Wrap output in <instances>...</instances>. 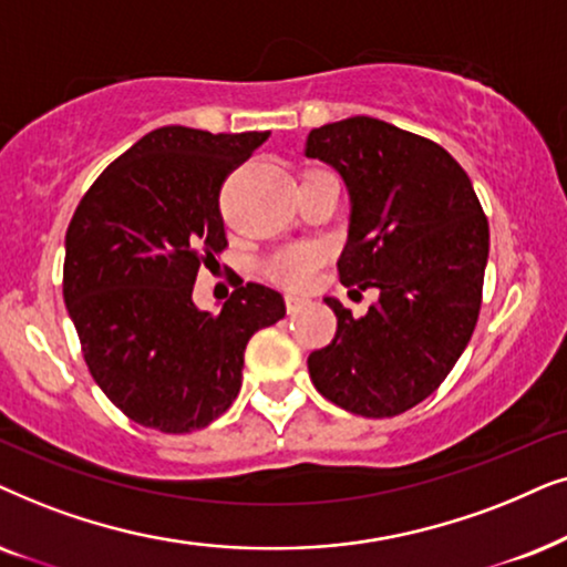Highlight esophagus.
<instances>
[{
  "label": "esophagus",
  "mask_w": 567,
  "mask_h": 567,
  "mask_svg": "<svg viewBox=\"0 0 567 567\" xmlns=\"http://www.w3.org/2000/svg\"><path fill=\"white\" fill-rule=\"evenodd\" d=\"M306 303H308V296H298V292H288V296H285V306H288V313H298Z\"/></svg>",
  "instance_id": "34e87169"
}]
</instances>
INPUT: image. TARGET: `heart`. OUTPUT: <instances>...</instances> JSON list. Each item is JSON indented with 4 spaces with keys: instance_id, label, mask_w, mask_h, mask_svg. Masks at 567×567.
<instances>
[{
    "instance_id": "heart-1",
    "label": "heart",
    "mask_w": 567,
    "mask_h": 567,
    "mask_svg": "<svg viewBox=\"0 0 567 567\" xmlns=\"http://www.w3.org/2000/svg\"><path fill=\"white\" fill-rule=\"evenodd\" d=\"M321 261V251L311 244H296L285 246L269 256L261 264L264 277L275 279L282 285H306L313 277L316 267Z\"/></svg>"
}]
</instances>
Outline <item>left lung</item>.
<instances>
[{"instance_id": "left-lung-1", "label": "left lung", "mask_w": 567, "mask_h": 567, "mask_svg": "<svg viewBox=\"0 0 567 567\" xmlns=\"http://www.w3.org/2000/svg\"><path fill=\"white\" fill-rule=\"evenodd\" d=\"M306 155L331 165L350 194L339 279L379 290L360 319L323 298L337 334L308 354V373L342 410L394 417L433 394L470 344L489 254L487 217L446 150L381 118L313 130Z\"/></svg>"}]
</instances>
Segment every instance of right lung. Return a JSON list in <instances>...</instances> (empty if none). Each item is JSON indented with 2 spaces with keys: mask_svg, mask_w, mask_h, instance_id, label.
<instances>
[{
  "mask_svg": "<svg viewBox=\"0 0 567 567\" xmlns=\"http://www.w3.org/2000/svg\"><path fill=\"white\" fill-rule=\"evenodd\" d=\"M269 132L209 134L161 126L105 168L66 228L64 303L103 394L161 433H192L233 404L248 339L285 300L240 282L220 313L192 292L199 267L228 246L225 176Z\"/></svg>",
  "mask_w": 567,
  "mask_h": 567,
  "instance_id": "1",
  "label": "right lung"
}]
</instances>
